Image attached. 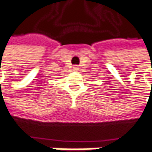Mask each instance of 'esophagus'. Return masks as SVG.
Here are the masks:
<instances>
[{"label":"esophagus","instance_id":"esophagus-1","mask_svg":"<svg viewBox=\"0 0 152 152\" xmlns=\"http://www.w3.org/2000/svg\"><path fill=\"white\" fill-rule=\"evenodd\" d=\"M73 70L74 71H78V66H73Z\"/></svg>","mask_w":152,"mask_h":152}]
</instances>
